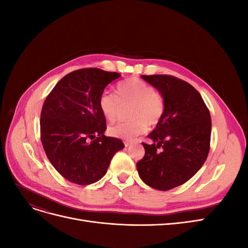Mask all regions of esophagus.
<instances>
[{
  "mask_svg": "<svg viewBox=\"0 0 248 248\" xmlns=\"http://www.w3.org/2000/svg\"><path fill=\"white\" fill-rule=\"evenodd\" d=\"M132 144V141H129V140H124V145H125V147H128V146H130Z\"/></svg>",
  "mask_w": 248,
  "mask_h": 248,
  "instance_id": "esophagus-1",
  "label": "esophagus"
}]
</instances>
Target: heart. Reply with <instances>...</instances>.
Listing matches in <instances>:
<instances>
[{
    "label": "heart",
    "instance_id": "b5f03b06",
    "mask_svg": "<svg viewBox=\"0 0 248 248\" xmlns=\"http://www.w3.org/2000/svg\"><path fill=\"white\" fill-rule=\"evenodd\" d=\"M132 104L129 109L128 122L112 125L108 128L111 137L131 140L144 133L148 126L158 124L166 110L162 95L154 90L149 82L139 78H130L120 81L116 86V95L103 92L99 97V108L110 122L119 117L121 106Z\"/></svg>",
    "mask_w": 248,
    "mask_h": 248
}]
</instances>
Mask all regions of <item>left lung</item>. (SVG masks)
<instances>
[{
  "instance_id": "1",
  "label": "left lung",
  "mask_w": 248,
  "mask_h": 248,
  "mask_svg": "<svg viewBox=\"0 0 248 248\" xmlns=\"http://www.w3.org/2000/svg\"><path fill=\"white\" fill-rule=\"evenodd\" d=\"M162 95L166 110L142 142L145 156L137 163L140 179L158 190H170L197 174L210 151L211 116L201 94L188 82L167 74L141 76Z\"/></svg>"
}]
</instances>
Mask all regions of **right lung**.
<instances>
[{
	"label": "right lung",
	"instance_id": "obj_1",
	"mask_svg": "<svg viewBox=\"0 0 248 248\" xmlns=\"http://www.w3.org/2000/svg\"><path fill=\"white\" fill-rule=\"evenodd\" d=\"M117 72L99 68L72 71L58 81L43 103L40 140L48 160L68 181L89 185L100 180L121 140L104 136L106 117L99 97Z\"/></svg>",
	"mask_w": 248,
	"mask_h": 248
}]
</instances>
